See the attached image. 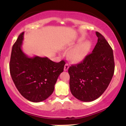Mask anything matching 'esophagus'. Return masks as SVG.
Here are the masks:
<instances>
[{"mask_svg":"<svg viewBox=\"0 0 126 126\" xmlns=\"http://www.w3.org/2000/svg\"><path fill=\"white\" fill-rule=\"evenodd\" d=\"M69 66L68 64H66L64 65V71H67L68 70V69H69Z\"/></svg>","mask_w":126,"mask_h":126,"instance_id":"esophagus-1","label":"esophagus"}]
</instances>
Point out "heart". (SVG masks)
Masks as SVG:
<instances>
[{"label": "heart", "instance_id": "obj_1", "mask_svg": "<svg viewBox=\"0 0 126 126\" xmlns=\"http://www.w3.org/2000/svg\"><path fill=\"white\" fill-rule=\"evenodd\" d=\"M80 41L81 40H79V43ZM91 46L90 42L85 41L72 49L69 53V57L70 60L74 62H81L88 54L90 50Z\"/></svg>", "mask_w": 126, "mask_h": 126}]
</instances>
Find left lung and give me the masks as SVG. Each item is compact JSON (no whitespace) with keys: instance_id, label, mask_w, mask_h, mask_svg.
<instances>
[{"instance_id":"obj_1","label":"left lung","mask_w":126,"mask_h":126,"mask_svg":"<svg viewBox=\"0 0 126 126\" xmlns=\"http://www.w3.org/2000/svg\"><path fill=\"white\" fill-rule=\"evenodd\" d=\"M96 35L98 42L92 53L68 70L72 94L84 102L99 98L107 88L114 72L112 49L103 35L98 32Z\"/></svg>"}]
</instances>
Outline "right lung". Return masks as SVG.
I'll list each match as a JSON object with an SVG mask.
<instances>
[{
    "mask_svg": "<svg viewBox=\"0 0 126 126\" xmlns=\"http://www.w3.org/2000/svg\"><path fill=\"white\" fill-rule=\"evenodd\" d=\"M24 34L19 35L12 47L10 73L20 94L28 101L39 102L52 94L65 62L56 63L47 57H28L21 49Z\"/></svg>",
    "mask_w": 126,
    "mask_h": 126,
    "instance_id": "right-lung-1",
    "label": "right lung"
}]
</instances>
